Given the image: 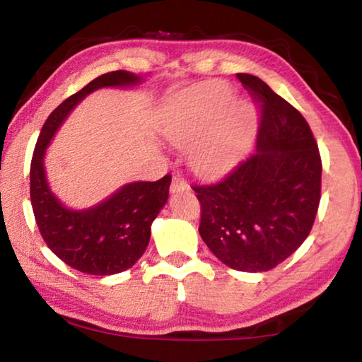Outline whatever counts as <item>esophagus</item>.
Returning <instances> with one entry per match:
<instances>
[{"mask_svg": "<svg viewBox=\"0 0 362 362\" xmlns=\"http://www.w3.org/2000/svg\"><path fill=\"white\" fill-rule=\"evenodd\" d=\"M183 189H188V182L183 179L182 175H174L173 182H170V192H183Z\"/></svg>", "mask_w": 362, "mask_h": 362, "instance_id": "esophagus-1", "label": "esophagus"}]
</instances>
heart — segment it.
<instances>
[{
  "label": "heart",
  "instance_id": "b5f03b06",
  "mask_svg": "<svg viewBox=\"0 0 362 362\" xmlns=\"http://www.w3.org/2000/svg\"><path fill=\"white\" fill-rule=\"evenodd\" d=\"M223 83H207L182 94L170 107L163 132L170 144L189 150V161L203 175H218L235 164L252 136L254 110L230 102Z\"/></svg>",
  "mask_w": 362,
  "mask_h": 362
}]
</instances>
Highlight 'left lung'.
<instances>
[{
    "mask_svg": "<svg viewBox=\"0 0 362 362\" xmlns=\"http://www.w3.org/2000/svg\"><path fill=\"white\" fill-rule=\"evenodd\" d=\"M259 105L257 153L223 179L193 185L199 235L238 272H268L296 252L313 228L322 163L308 122L260 78L238 73Z\"/></svg>",
    "mask_w": 362,
    "mask_h": 362,
    "instance_id": "1",
    "label": "left lung"
}]
</instances>
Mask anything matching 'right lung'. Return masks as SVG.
<instances>
[{"instance_id":"obj_1","label":"right lung","mask_w":362,"mask_h":362,"mask_svg":"<svg viewBox=\"0 0 362 362\" xmlns=\"http://www.w3.org/2000/svg\"><path fill=\"white\" fill-rule=\"evenodd\" d=\"M139 83L129 71L100 75L65 99L47 119L35 145L30 166V199L42 240L66 265L81 273L108 276L131 268L144 255L150 241V226L169 196L170 175L156 182H134L107 201L88 211H71L47 187L42 158L54 132L76 103L105 86Z\"/></svg>"}]
</instances>
